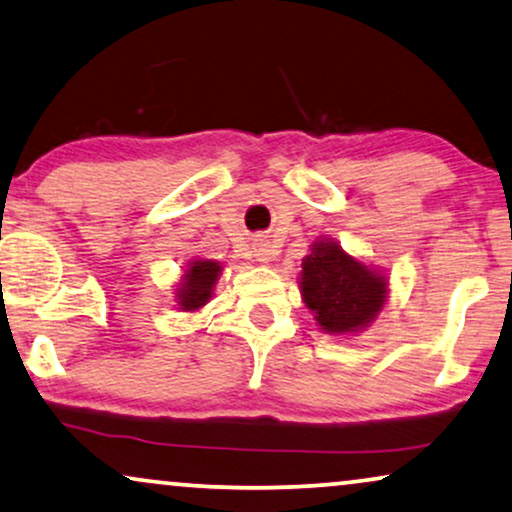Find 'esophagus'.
Returning a JSON list of instances; mask_svg holds the SVG:
<instances>
[{"label": "esophagus", "instance_id": "1", "mask_svg": "<svg viewBox=\"0 0 512 512\" xmlns=\"http://www.w3.org/2000/svg\"><path fill=\"white\" fill-rule=\"evenodd\" d=\"M254 251H256V258H258V261H261V263H268V261H270V256H272V247H270V242H265V240L256 242Z\"/></svg>", "mask_w": 512, "mask_h": 512}]
</instances>
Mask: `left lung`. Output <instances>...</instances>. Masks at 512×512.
<instances>
[{"mask_svg": "<svg viewBox=\"0 0 512 512\" xmlns=\"http://www.w3.org/2000/svg\"><path fill=\"white\" fill-rule=\"evenodd\" d=\"M300 293L321 331H366L387 303V277L349 256L338 242L319 240L303 258Z\"/></svg>", "mask_w": 512, "mask_h": 512, "instance_id": "obj_1", "label": "left lung"}]
</instances>
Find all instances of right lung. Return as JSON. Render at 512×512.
Returning <instances> with one entry per match:
<instances>
[{"label": "right lung", "mask_w": 512, "mask_h": 512, "mask_svg": "<svg viewBox=\"0 0 512 512\" xmlns=\"http://www.w3.org/2000/svg\"><path fill=\"white\" fill-rule=\"evenodd\" d=\"M221 265L216 261H205V258H195L188 261L184 275L179 279L177 289V305L184 312H195L202 305L209 303L216 282H219Z\"/></svg>", "instance_id": "add662e5"}]
</instances>
